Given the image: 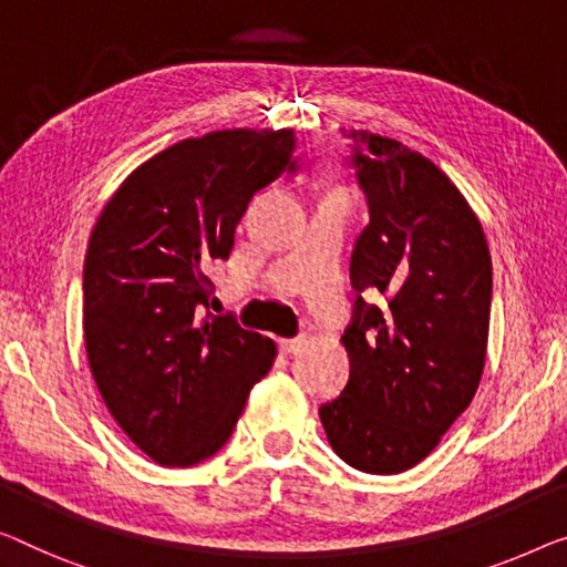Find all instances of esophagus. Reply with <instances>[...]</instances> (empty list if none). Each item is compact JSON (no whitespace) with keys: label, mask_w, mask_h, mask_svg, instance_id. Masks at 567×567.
I'll return each instance as SVG.
<instances>
[{"label":"esophagus","mask_w":567,"mask_h":567,"mask_svg":"<svg viewBox=\"0 0 567 567\" xmlns=\"http://www.w3.org/2000/svg\"><path fill=\"white\" fill-rule=\"evenodd\" d=\"M308 343V336H295V338H280V351L282 353H300L302 346Z\"/></svg>","instance_id":"obj_1"}]
</instances>
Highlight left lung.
Segmentation results:
<instances>
[{
    "label": "left lung",
    "mask_w": 567,
    "mask_h": 567,
    "mask_svg": "<svg viewBox=\"0 0 567 567\" xmlns=\"http://www.w3.org/2000/svg\"><path fill=\"white\" fill-rule=\"evenodd\" d=\"M369 224L351 255L349 384L320 404L328 443L364 473H402L441 443L478 390L492 255L478 216L441 167L402 142L343 130ZM361 291H382V309Z\"/></svg>",
    "instance_id": "obj_1"
}]
</instances>
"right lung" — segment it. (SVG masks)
<instances>
[{"instance_id":"obj_1","label":"right lung","mask_w":567,"mask_h":567,"mask_svg":"<svg viewBox=\"0 0 567 567\" xmlns=\"http://www.w3.org/2000/svg\"><path fill=\"white\" fill-rule=\"evenodd\" d=\"M292 130H224L142 163L101 210L83 261V338L104 404L159 466L234 433L275 341L206 312V269L234 249L251 196L295 171Z\"/></svg>"}]
</instances>
